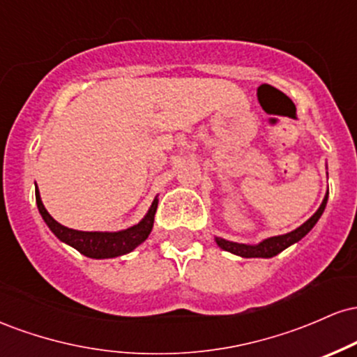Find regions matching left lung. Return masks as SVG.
<instances>
[{"mask_svg":"<svg viewBox=\"0 0 357 357\" xmlns=\"http://www.w3.org/2000/svg\"><path fill=\"white\" fill-rule=\"evenodd\" d=\"M327 196L329 192L326 195L324 202L321 204L317 211L310 216L309 220L305 221L302 227H298L297 230L287 233V235H280V236H272V238L264 240L261 243L258 245H241V243H233V241H227L223 238H216V243H218L220 248L227 250V252L235 253V255L245 257V258H255V257H261V258H270V257H275L277 253H280L282 250H285L287 247H290L292 243H296L314 228V225L317 223V220L321 218V215L324 213V208L327 204Z\"/></svg>","mask_w":357,"mask_h":357,"instance_id":"left-lung-1","label":"left lung"}]
</instances>
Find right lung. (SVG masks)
I'll use <instances>...</instances> for the list:
<instances>
[{
  "label": "right lung",
  "instance_id": "right-lung-1",
  "mask_svg": "<svg viewBox=\"0 0 357 357\" xmlns=\"http://www.w3.org/2000/svg\"><path fill=\"white\" fill-rule=\"evenodd\" d=\"M36 195V204H38L40 215L43 216L45 223L48 228L55 233L56 238H60L70 247L77 248L80 253L90 258H114L124 253L132 252L139 243H142L147 236H149L151 230H153L155 208H158V199L151 204V210L146 215V218L136 227L127 228L124 231L117 233H102V231H79L72 230V228L63 227L59 221H55L50 216V213L45 210L42 199H40L38 188L35 191Z\"/></svg>",
  "mask_w": 357,
  "mask_h": 357
}]
</instances>
